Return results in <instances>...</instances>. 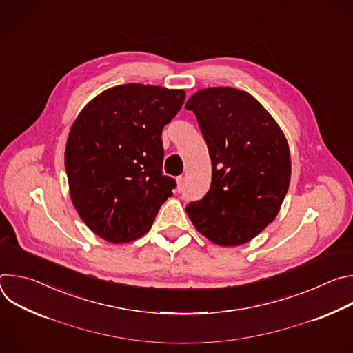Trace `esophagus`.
I'll use <instances>...</instances> for the list:
<instances>
[{
  "mask_svg": "<svg viewBox=\"0 0 353 353\" xmlns=\"http://www.w3.org/2000/svg\"><path fill=\"white\" fill-rule=\"evenodd\" d=\"M183 185H184V177H177V191H181L183 190Z\"/></svg>",
  "mask_w": 353,
  "mask_h": 353,
  "instance_id": "34e87169",
  "label": "esophagus"
}]
</instances>
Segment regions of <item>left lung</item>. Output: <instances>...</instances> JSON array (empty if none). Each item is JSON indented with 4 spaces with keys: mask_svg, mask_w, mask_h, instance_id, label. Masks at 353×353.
Masks as SVG:
<instances>
[{
    "mask_svg": "<svg viewBox=\"0 0 353 353\" xmlns=\"http://www.w3.org/2000/svg\"><path fill=\"white\" fill-rule=\"evenodd\" d=\"M185 109L198 120L212 165L210 191L185 212L210 241L244 244L276 218L288 192L286 137L254 96L236 88L201 89Z\"/></svg>",
    "mask_w": 353,
    "mask_h": 353,
    "instance_id": "8db88e82",
    "label": "left lung"
}]
</instances>
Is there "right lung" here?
<instances>
[{
	"label": "right lung",
	"instance_id": "1",
	"mask_svg": "<svg viewBox=\"0 0 353 353\" xmlns=\"http://www.w3.org/2000/svg\"><path fill=\"white\" fill-rule=\"evenodd\" d=\"M183 89L125 83L103 90L79 112L67 139L72 204L109 243H128L152 226L174 179L163 176L162 130L181 109Z\"/></svg>",
	"mask_w": 353,
	"mask_h": 353
}]
</instances>
